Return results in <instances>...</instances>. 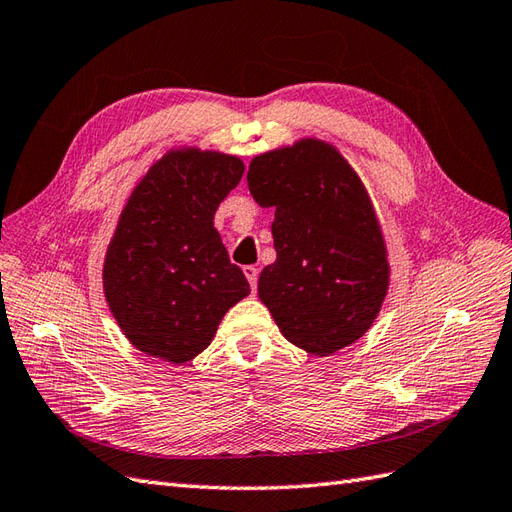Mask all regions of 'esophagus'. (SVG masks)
Masks as SVG:
<instances>
[{"mask_svg": "<svg viewBox=\"0 0 512 512\" xmlns=\"http://www.w3.org/2000/svg\"><path fill=\"white\" fill-rule=\"evenodd\" d=\"M243 273H245V278H247L249 286H252V293H256V286H258V269L249 265V267H243Z\"/></svg>", "mask_w": 512, "mask_h": 512, "instance_id": "34e87169", "label": "esophagus"}]
</instances>
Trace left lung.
<instances>
[{"instance_id":"8db88e82","label":"left lung","mask_w":512,"mask_h":512,"mask_svg":"<svg viewBox=\"0 0 512 512\" xmlns=\"http://www.w3.org/2000/svg\"><path fill=\"white\" fill-rule=\"evenodd\" d=\"M249 193L276 208V263L258 278V297L286 341L330 356L376 321L391 267L363 180L334 145L299 139L254 156Z\"/></svg>"}]
</instances>
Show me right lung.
I'll return each instance as SVG.
<instances>
[{
	"label": "right lung",
	"mask_w": 512,
	"mask_h": 512,
	"mask_svg": "<svg viewBox=\"0 0 512 512\" xmlns=\"http://www.w3.org/2000/svg\"><path fill=\"white\" fill-rule=\"evenodd\" d=\"M241 158L178 147L158 158L121 210L104 258V295L126 339L182 365L204 352L223 315L249 295L215 213L243 178Z\"/></svg>",
	"instance_id": "1"
}]
</instances>
